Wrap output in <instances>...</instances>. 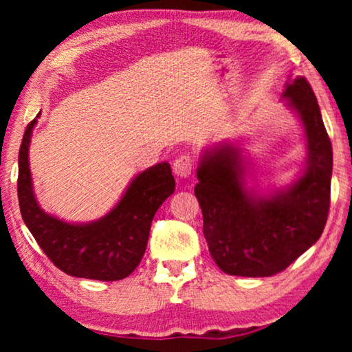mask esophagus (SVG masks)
Segmentation results:
<instances>
[{
  "instance_id": "1",
  "label": "esophagus",
  "mask_w": 352,
  "mask_h": 352,
  "mask_svg": "<svg viewBox=\"0 0 352 352\" xmlns=\"http://www.w3.org/2000/svg\"><path fill=\"white\" fill-rule=\"evenodd\" d=\"M192 170H194V160L189 155L177 157L175 165H173V171L179 177H189Z\"/></svg>"
}]
</instances>
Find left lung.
<instances>
[{"mask_svg":"<svg viewBox=\"0 0 352 352\" xmlns=\"http://www.w3.org/2000/svg\"><path fill=\"white\" fill-rule=\"evenodd\" d=\"M282 96L300 117L307 141L306 166L293 184L271 195L248 189L240 148L228 142L205 151L197 168L194 190L206 243L211 258L229 276H274L324 232L333 168L331 142L306 78L288 81Z\"/></svg>","mask_w":352,"mask_h":352,"instance_id":"obj_1","label":"left lung"}]
</instances>
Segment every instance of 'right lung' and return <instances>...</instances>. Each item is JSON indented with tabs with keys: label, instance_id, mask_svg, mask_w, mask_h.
<instances>
[{
	"label": "right lung",
	"instance_id": "1",
	"mask_svg": "<svg viewBox=\"0 0 352 352\" xmlns=\"http://www.w3.org/2000/svg\"><path fill=\"white\" fill-rule=\"evenodd\" d=\"M36 118L28 123L19 151L17 195L23 223L62 272L93 280H122L141 263L153 216L175 192L170 163L139 173L122 200L100 219L67 223L41 210L33 192L28 146Z\"/></svg>",
	"mask_w": 352,
	"mask_h": 352
}]
</instances>
